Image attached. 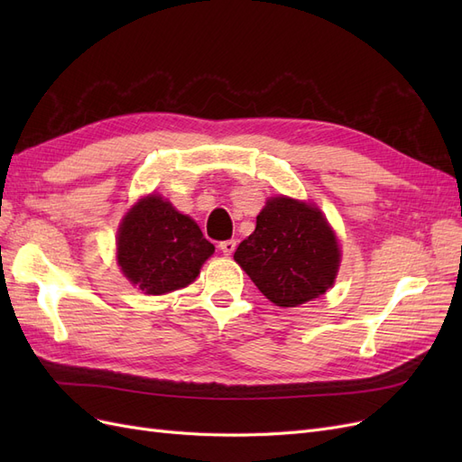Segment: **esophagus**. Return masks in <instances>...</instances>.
Segmentation results:
<instances>
[{
  "label": "esophagus",
  "instance_id": "1",
  "mask_svg": "<svg viewBox=\"0 0 462 462\" xmlns=\"http://www.w3.org/2000/svg\"><path fill=\"white\" fill-rule=\"evenodd\" d=\"M235 248H236V241H235V239L219 243V250H221V253L226 254V256H231V254L235 253Z\"/></svg>",
  "mask_w": 462,
  "mask_h": 462
}]
</instances>
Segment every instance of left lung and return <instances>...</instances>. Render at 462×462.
<instances>
[{"mask_svg":"<svg viewBox=\"0 0 462 462\" xmlns=\"http://www.w3.org/2000/svg\"><path fill=\"white\" fill-rule=\"evenodd\" d=\"M233 258L265 299L292 309L324 295L335 283L341 250L318 206L275 197L265 202L254 233Z\"/></svg>","mask_w":462,"mask_h":462,"instance_id":"left-lung-1","label":"left lung"}]
</instances>
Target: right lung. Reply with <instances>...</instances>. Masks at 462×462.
I'll use <instances>...</instances> for the list:
<instances>
[{
  "label": "right lung",
  "instance_id": "1",
  "mask_svg": "<svg viewBox=\"0 0 462 462\" xmlns=\"http://www.w3.org/2000/svg\"><path fill=\"white\" fill-rule=\"evenodd\" d=\"M192 217L158 194L138 200L117 231V263L146 295H165L192 283L214 254Z\"/></svg>",
  "mask_w": 462,
  "mask_h": 462
}]
</instances>
